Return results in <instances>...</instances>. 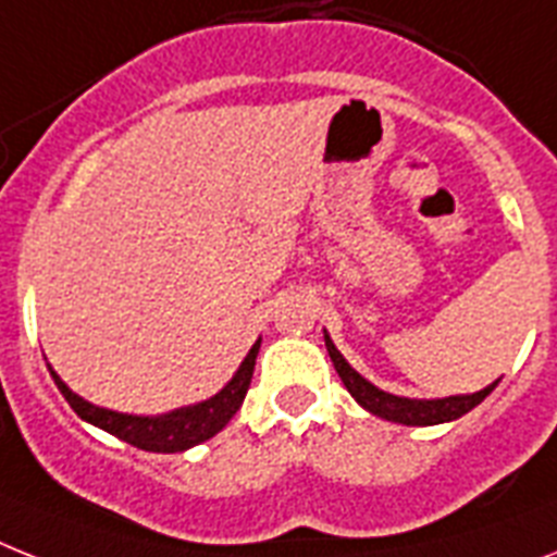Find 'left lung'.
<instances>
[{
  "label": "left lung",
  "instance_id": "8db88e82",
  "mask_svg": "<svg viewBox=\"0 0 557 557\" xmlns=\"http://www.w3.org/2000/svg\"><path fill=\"white\" fill-rule=\"evenodd\" d=\"M324 344H327L330 361H333L338 379L344 381L347 393L356 398L367 412L384 418V421H395V424L404 426H433V424H447L455 418L467 416L472 407L484 401L486 395L498 387V381L486 384L484 389L470 395H447V398H404V395L384 393L381 387H375L372 381H367L358 370H352L350 361L338 352V347L333 344V338L324 330Z\"/></svg>",
  "mask_w": 557,
  "mask_h": 557
}]
</instances>
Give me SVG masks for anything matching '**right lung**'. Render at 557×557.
I'll return each instance as SVG.
<instances>
[{"label": "right lung", "mask_w": 557, "mask_h": 557, "mask_svg": "<svg viewBox=\"0 0 557 557\" xmlns=\"http://www.w3.org/2000/svg\"><path fill=\"white\" fill-rule=\"evenodd\" d=\"M259 347L261 338L252 344L245 361L238 364L236 375L219 393L210 395L207 401L187 404V407L162 412V416H133V412H116L108 410V407H96V404L85 401L82 395L73 393L59 379L53 367L48 364V370L53 375V381H57L59 393L64 395V401L71 404L73 412L82 421L99 426L104 433L116 435V438L127 441V444L145 449V453H185V449L196 447L201 441L213 438L215 433H222L230 418L236 416L242 401H245L247 389H250L252 367H256Z\"/></svg>", "instance_id": "obj_1"}]
</instances>
